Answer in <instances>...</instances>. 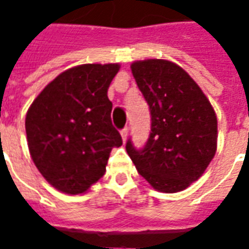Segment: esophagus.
Masks as SVG:
<instances>
[{
  "mask_svg": "<svg viewBox=\"0 0 249 249\" xmlns=\"http://www.w3.org/2000/svg\"><path fill=\"white\" fill-rule=\"evenodd\" d=\"M121 137H123V141L126 142V140H128V128H124L121 130Z\"/></svg>",
  "mask_w": 249,
  "mask_h": 249,
  "instance_id": "esophagus-1",
  "label": "esophagus"
}]
</instances>
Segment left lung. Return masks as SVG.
I'll return each instance as SVG.
<instances>
[{
	"instance_id": "left-lung-1",
	"label": "left lung",
	"mask_w": 249,
	"mask_h": 249,
	"mask_svg": "<svg viewBox=\"0 0 249 249\" xmlns=\"http://www.w3.org/2000/svg\"><path fill=\"white\" fill-rule=\"evenodd\" d=\"M132 74L151 110V135L142 149L126 152L159 192L184 191L201 178L217 148V119L207 96L183 68L168 60L135 61Z\"/></svg>"
}]
</instances>
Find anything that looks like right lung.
<instances>
[{
  "label": "right lung",
  "instance_id": "obj_1",
  "mask_svg": "<svg viewBox=\"0 0 249 249\" xmlns=\"http://www.w3.org/2000/svg\"><path fill=\"white\" fill-rule=\"evenodd\" d=\"M119 71V64L71 68L49 82L28 109L25 129L32 160L61 192H87L104 176L112 148L123 145L108 98Z\"/></svg>",
  "mask_w": 249,
  "mask_h": 249
}]
</instances>
